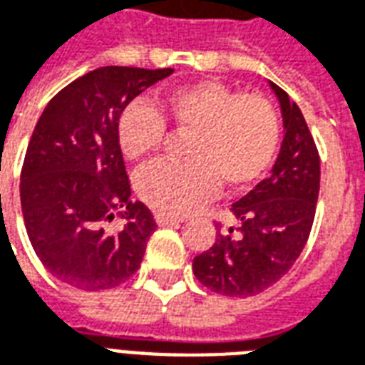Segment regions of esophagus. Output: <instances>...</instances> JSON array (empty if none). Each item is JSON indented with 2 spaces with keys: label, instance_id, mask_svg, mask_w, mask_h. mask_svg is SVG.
Listing matches in <instances>:
<instances>
[{
  "label": "esophagus",
  "instance_id": "1",
  "mask_svg": "<svg viewBox=\"0 0 365 365\" xmlns=\"http://www.w3.org/2000/svg\"><path fill=\"white\" fill-rule=\"evenodd\" d=\"M154 219H156V225H158V227H172V225H180V222H182L178 217H170V215L162 213L154 215Z\"/></svg>",
  "mask_w": 365,
  "mask_h": 365
}]
</instances>
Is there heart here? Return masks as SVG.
I'll use <instances>...</instances> for the list:
<instances>
[{
	"mask_svg": "<svg viewBox=\"0 0 365 365\" xmlns=\"http://www.w3.org/2000/svg\"><path fill=\"white\" fill-rule=\"evenodd\" d=\"M166 117L180 133L185 162L143 170L136 190L156 213L183 217L213 199L219 183L245 190L274 164L282 125L274 105L258 93H238L217 80L168 90L158 109L130 101L117 119V140L128 160H143L166 138Z\"/></svg>",
	"mask_w": 365,
	"mask_h": 365,
	"instance_id": "obj_1",
	"label": "heart"
}]
</instances>
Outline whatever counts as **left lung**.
<instances>
[{
  "instance_id": "obj_1",
  "label": "left lung",
  "mask_w": 365,
  "mask_h": 365,
  "mask_svg": "<svg viewBox=\"0 0 365 365\" xmlns=\"http://www.w3.org/2000/svg\"><path fill=\"white\" fill-rule=\"evenodd\" d=\"M269 88L285 133L272 174L232 203L237 229L219 230L215 245L193 258L199 282L227 297H252L279 282L303 252L314 221L319 150L297 103L274 82Z\"/></svg>"
}]
</instances>
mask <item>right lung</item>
Segmentation results:
<instances>
[{
    "mask_svg": "<svg viewBox=\"0 0 365 365\" xmlns=\"http://www.w3.org/2000/svg\"><path fill=\"white\" fill-rule=\"evenodd\" d=\"M172 72L97 68L44 107L21 170V209L38 260L60 282L111 289L140 268L156 221L148 207L130 199L117 119ZM115 216L123 219L117 233L106 229Z\"/></svg>",
    "mask_w": 365,
    "mask_h": 365,
    "instance_id": "1",
    "label": "right lung"
}]
</instances>
